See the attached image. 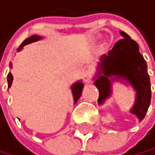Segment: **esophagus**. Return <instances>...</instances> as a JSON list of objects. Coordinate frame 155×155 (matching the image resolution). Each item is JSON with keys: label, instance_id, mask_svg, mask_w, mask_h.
Here are the masks:
<instances>
[{"label": "esophagus", "instance_id": "34e87169", "mask_svg": "<svg viewBox=\"0 0 155 155\" xmlns=\"http://www.w3.org/2000/svg\"><path fill=\"white\" fill-rule=\"evenodd\" d=\"M91 77H92V73L89 70H85L83 71V79L85 83H90L91 82Z\"/></svg>", "mask_w": 155, "mask_h": 155}]
</instances>
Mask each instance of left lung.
Here are the masks:
<instances>
[{"instance_id":"8db88e82","label":"left lung","mask_w":155,"mask_h":155,"mask_svg":"<svg viewBox=\"0 0 155 155\" xmlns=\"http://www.w3.org/2000/svg\"><path fill=\"white\" fill-rule=\"evenodd\" d=\"M123 39L114 45L107 54L101 58L97 64V78L95 80L101 104L111 95L112 81L121 80L129 83L136 91V101L130 110L142 121L150 104V80L147 70V62L139 51V46L128 34L120 31Z\"/></svg>"}]
</instances>
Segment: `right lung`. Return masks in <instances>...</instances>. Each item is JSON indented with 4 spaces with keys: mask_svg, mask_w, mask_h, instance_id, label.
I'll list each match as a JSON object with an SVG mask.
<instances>
[{
    "mask_svg": "<svg viewBox=\"0 0 155 155\" xmlns=\"http://www.w3.org/2000/svg\"><path fill=\"white\" fill-rule=\"evenodd\" d=\"M42 39V37L40 36H37V35H33V36L29 37L28 39H26L23 41L22 43V45L19 47V49H17V51H21V49L23 48L25 45L27 44H30V43H33V42H36L38 40ZM9 66L12 67V63L9 64ZM12 80H13V77H12V73H8V88H10V86L12 84ZM83 87H84V84L81 82V81H78V82H76L74 85L71 87V90H72V94H73V97H74V104H76L77 101L80 99L81 95H82V90H83Z\"/></svg>",
    "mask_w": 155,
    "mask_h": 155,
    "instance_id": "obj_1",
    "label": "right lung"
}]
</instances>
